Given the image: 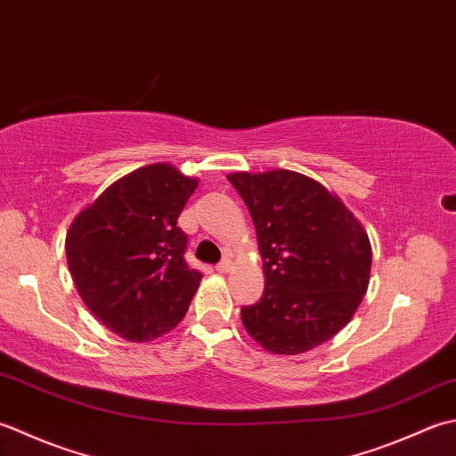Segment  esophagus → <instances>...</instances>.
I'll list each match as a JSON object with an SVG mask.
<instances>
[{"label": "esophagus", "mask_w": 456, "mask_h": 456, "mask_svg": "<svg viewBox=\"0 0 456 456\" xmlns=\"http://www.w3.org/2000/svg\"><path fill=\"white\" fill-rule=\"evenodd\" d=\"M230 269H232V262H230V259H224V262H220V264L216 265V272H218V273H228Z\"/></svg>", "instance_id": "34e87169"}]
</instances>
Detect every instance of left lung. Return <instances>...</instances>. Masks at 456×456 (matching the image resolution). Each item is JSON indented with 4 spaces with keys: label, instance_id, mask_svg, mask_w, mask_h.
Listing matches in <instances>:
<instances>
[{
    "label": "left lung",
    "instance_id": "8db88e82",
    "mask_svg": "<svg viewBox=\"0 0 456 456\" xmlns=\"http://www.w3.org/2000/svg\"><path fill=\"white\" fill-rule=\"evenodd\" d=\"M252 215L264 259L262 299L241 309L259 346L297 356L322 345L354 317L370 283L364 226L337 194L289 169L228 175Z\"/></svg>",
    "mask_w": 456,
    "mask_h": 456
}]
</instances>
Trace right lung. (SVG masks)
Returning a JSON list of instances; mask_svg holds the SVG:
<instances>
[{"label": "right lung", "instance_id": "obj_1", "mask_svg": "<svg viewBox=\"0 0 456 456\" xmlns=\"http://www.w3.org/2000/svg\"><path fill=\"white\" fill-rule=\"evenodd\" d=\"M199 179L169 163L124 175L74 216L64 240L74 287L90 313L132 342L173 330L202 275L184 262L176 218Z\"/></svg>", "mask_w": 456, "mask_h": 456}]
</instances>
